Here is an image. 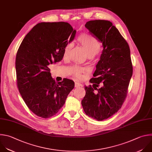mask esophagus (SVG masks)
Here are the masks:
<instances>
[{
  "label": "esophagus",
  "mask_w": 152,
  "mask_h": 152,
  "mask_svg": "<svg viewBox=\"0 0 152 152\" xmlns=\"http://www.w3.org/2000/svg\"><path fill=\"white\" fill-rule=\"evenodd\" d=\"M81 86H82V84L79 83V82H75V88H78V87H80Z\"/></svg>",
  "instance_id": "34e87169"
}]
</instances>
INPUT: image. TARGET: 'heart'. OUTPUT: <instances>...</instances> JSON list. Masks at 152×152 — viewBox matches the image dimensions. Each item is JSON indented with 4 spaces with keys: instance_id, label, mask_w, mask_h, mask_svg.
Here are the masks:
<instances>
[{
    "instance_id": "obj_1",
    "label": "heart",
    "mask_w": 152,
    "mask_h": 152,
    "mask_svg": "<svg viewBox=\"0 0 152 152\" xmlns=\"http://www.w3.org/2000/svg\"><path fill=\"white\" fill-rule=\"evenodd\" d=\"M77 42L84 49L85 53L88 55L89 59H92L100 50L101 45L97 39L91 34L82 33L79 35L76 39ZM72 48L70 43H67L63 48V57H68L70 50ZM72 73L77 78L82 77V73L84 70L77 67H73L72 69Z\"/></svg>"
}]
</instances>
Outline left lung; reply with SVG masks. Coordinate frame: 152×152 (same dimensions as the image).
Returning a JSON list of instances; mask_svg holds the SVG:
<instances>
[{"instance_id": "left-lung-1", "label": "left lung", "mask_w": 152, "mask_h": 152, "mask_svg": "<svg viewBox=\"0 0 152 152\" xmlns=\"http://www.w3.org/2000/svg\"><path fill=\"white\" fill-rule=\"evenodd\" d=\"M85 27L103 43V50L94 77L90 79L92 86H85L86 94L82 105L86 115L98 121H103L118 112L127 96L133 72L130 49L109 21L91 20Z\"/></svg>"}]
</instances>
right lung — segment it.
Here are the masks:
<instances>
[{"label": "right lung", "instance_id": "add662e5", "mask_svg": "<svg viewBox=\"0 0 152 152\" xmlns=\"http://www.w3.org/2000/svg\"><path fill=\"white\" fill-rule=\"evenodd\" d=\"M76 33L66 22L38 23L18 49L17 87L28 108L39 117L56 115L75 87V82L67 78L56 82L48 66L62 60L63 48L74 39Z\"/></svg>", "mask_w": 152, "mask_h": 152}]
</instances>
